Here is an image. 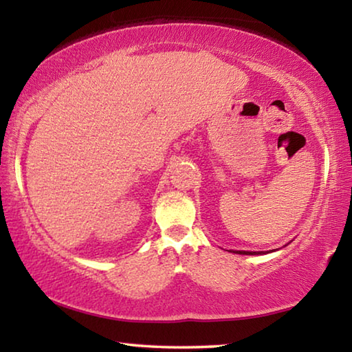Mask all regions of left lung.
Returning a JSON list of instances; mask_svg holds the SVG:
<instances>
[{
  "label": "left lung",
  "mask_w": 352,
  "mask_h": 352,
  "mask_svg": "<svg viewBox=\"0 0 352 352\" xmlns=\"http://www.w3.org/2000/svg\"><path fill=\"white\" fill-rule=\"evenodd\" d=\"M270 252H273V250H270ZM234 253H237V254H262V252H259V253H256V252H234Z\"/></svg>",
  "instance_id": "1"
}]
</instances>
